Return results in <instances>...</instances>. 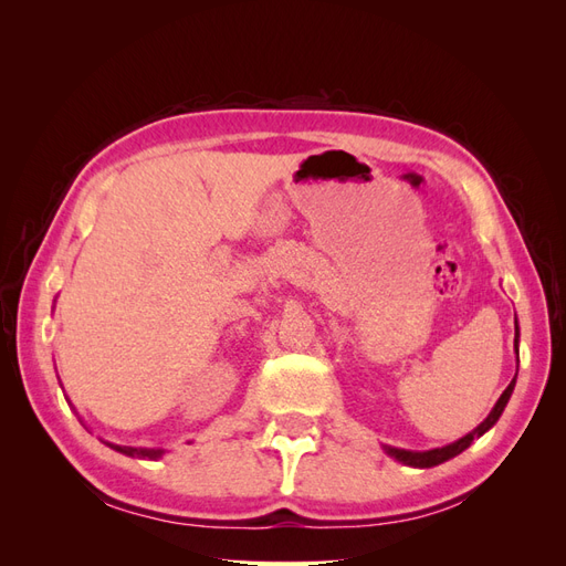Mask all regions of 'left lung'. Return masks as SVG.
<instances>
[{
  "instance_id": "left-lung-1",
  "label": "left lung",
  "mask_w": 566,
  "mask_h": 566,
  "mask_svg": "<svg viewBox=\"0 0 566 566\" xmlns=\"http://www.w3.org/2000/svg\"><path fill=\"white\" fill-rule=\"evenodd\" d=\"M517 345H520V333H517V321H515V352H517V364H520V349H517ZM515 382H517V375H515V378H512V382L507 385V389L501 394V399L495 401V406L491 408V413L486 416V420H484L482 424H479L474 432H470V434H465L462 439H458V441L449 443V447L432 449V451H406V449L382 447V449H385V453H387V455H391L394 460L403 462V465H410V468H434V465H441V462H447V460L455 458L458 453L465 451L476 437H482L484 432H489V430H491V427H493L495 422H499L501 413H503L505 406H507V401H510V397H512V389H515Z\"/></svg>"
}]
</instances>
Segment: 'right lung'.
<instances>
[{
  "instance_id": "obj_1",
  "label": "right lung",
  "mask_w": 566,
  "mask_h": 566,
  "mask_svg": "<svg viewBox=\"0 0 566 566\" xmlns=\"http://www.w3.org/2000/svg\"><path fill=\"white\" fill-rule=\"evenodd\" d=\"M111 449H115V451H119V453H125V455H129V458H148V460H156V458H160L165 451L163 449H134V447H117V443H108Z\"/></svg>"
}]
</instances>
